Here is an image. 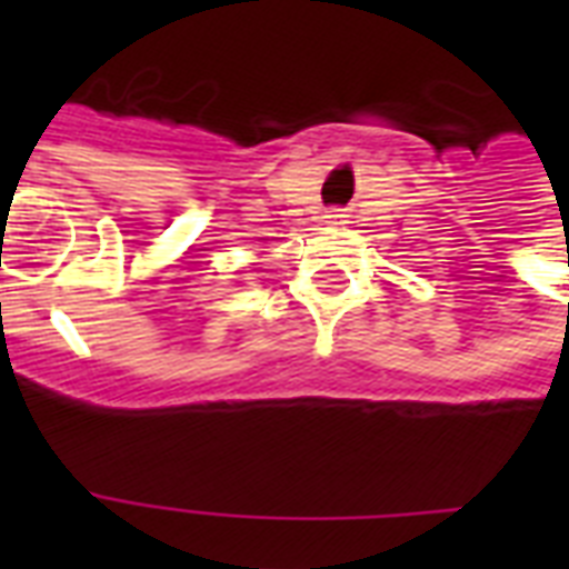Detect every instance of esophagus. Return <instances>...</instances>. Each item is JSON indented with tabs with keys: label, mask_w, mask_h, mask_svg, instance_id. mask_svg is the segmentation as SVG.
Instances as JSON below:
<instances>
[{
	"label": "esophagus",
	"mask_w": 569,
	"mask_h": 569,
	"mask_svg": "<svg viewBox=\"0 0 569 569\" xmlns=\"http://www.w3.org/2000/svg\"><path fill=\"white\" fill-rule=\"evenodd\" d=\"M325 218H328V223H342V218H346V214H342V209H328V214H325Z\"/></svg>",
	"instance_id": "34e87169"
}]
</instances>
